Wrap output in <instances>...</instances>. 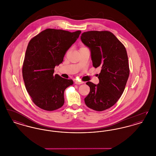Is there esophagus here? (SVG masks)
Returning <instances> with one entry per match:
<instances>
[{"label": "esophagus", "instance_id": "obj_1", "mask_svg": "<svg viewBox=\"0 0 156 156\" xmlns=\"http://www.w3.org/2000/svg\"><path fill=\"white\" fill-rule=\"evenodd\" d=\"M83 83V82L80 81H75V83L77 84V85H80V84H82Z\"/></svg>", "mask_w": 156, "mask_h": 156}]
</instances>
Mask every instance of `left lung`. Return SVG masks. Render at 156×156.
I'll list each match as a JSON object with an SVG mask.
<instances>
[{
  "mask_svg": "<svg viewBox=\"0 0 156 156\" xmlns=\"http://www.w3.org/2000/svg\"><path fill=\"white\" fill-rule=\"evenodd\" d=\"M81 39L90 50L93 66L101 67L99 83L87 82L90 92L85 103L94 111H103L118 102L125 88L130 73L126 48L109 31L83 32Z\"/></svg>",
  "mask_w": 156,
  "mask_h": 156,
  "instance_id": "1",
  "label": "left lung"
}]
</instances>
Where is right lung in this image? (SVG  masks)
<instances>
[{
	"instance_id": "obj_1",
	"label": "right lung",
	"mask_w": 156,
	"mask_h": 156,
	"mask_svg": "<svg viewBox=\"0 0 156 156\" xmlns=\"http://www.w3.org/2000/svg\"><path fill=\"white\" fill-rule=\"evenodd\" d=\"M81 33L47 29L30 40L23 61V78L32 101L40 108L52 111L64 104V90L73 81L54 75V68L63 61Z\"/></svg>"
}]
</instances>
